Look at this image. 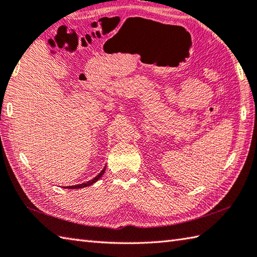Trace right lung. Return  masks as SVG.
Returning <instances> with one entry per match:
<instances>
[{
	"label": "right lung",
	"instance_id": "right-lung-1",
	"mask_svg": "<svg viewBox=\"0 0 257 257\" xmlns=\"http://www.w3.org/2000/svg\"><path fill=\"white\" fill-rule=\"evenodd\" d=\"M105 172V166L103 167V169L95 177L91 180H89L87 183H82V184H79V185H73V186H67V187H63V188H68V189H79V188H83V187H88V186H91L92 184H94L95 182H98V180L101 178V176L104 174Z\"/></svg>",
	"mask_w": 257,
	"mask_h": 257
}]
</instances>
